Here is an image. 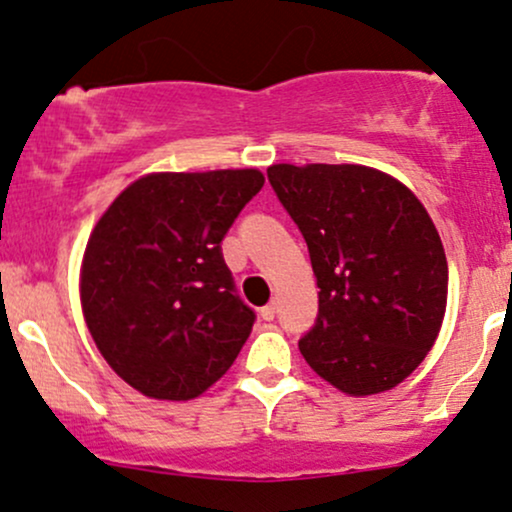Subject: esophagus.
Returning <instances> with one entry per match:
<instances>
[{"instance_id": "1", "label": "esophagus", "mask_w": 512, "mask_h": 512, "mask_svg": "<svg viewBox=\"0 0 512 512\" xmlns=\"http://www.w3.org/2000/svg\"><path fill=\"white\" fill-rule=\"evenodd\" d=\"M274 315H276V303H267L264 308H260L262 320H274Z\"/></svg>"}]
</instances>
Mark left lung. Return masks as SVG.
Segmentation results:
<instances>
[{
  "mask_svg": "<svg viewBox=\"0 0 512 512\" xmlns=\"http://www.w3.org/2000/svg\"><path fill=\"white\" fill-rule=\"evenodd\" d=\"M267 175L308 243L320 289L315 327L298 342L303 358L349 397L392 390L443 327L448 260L436 223L378 168L276 163Z\"/></svg>",
  "mask_w": 512,
  "mask_h": 512,
  "instance_id": "left-lung-1",
  "label": "left lung"
}]
</instances>
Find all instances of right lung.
I'll list each match as a JSON object with an SVG mask.
<instances>
[{
	"mask_svg": "<svg viewBox=\"0 0 512 512\" xmlns=\"http://www.w3.org/2000/svg\"><path fill=\"white\" fill-rule=\"evenodd\" d=\"M262 185L257 168L146 173L93 226L79 272L86 327L144 397H199L250 337L255 313L233 293L221 240Z\"/></svg>",
	"mask_w": 512,
	"mask_h": 512,
	"instance_id": "right-lung-1",
	"label": "right lung"
}]
</instances>
